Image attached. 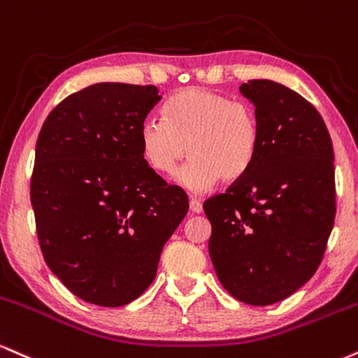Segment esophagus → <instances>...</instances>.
Returning <instances> with one entry per match:
<instances>
[{"label":"esophagus","mask_w":358,"mask_h":358,"mask_svg":"<svg viewBox=\"0 0 358 358\" xmlns=\"http://www.w3.org/2000/svg\"><path fill=\"white\" fill-rule=\"evenodd\" d=\"M189 209H191V213L199 214L203 213V204H201L197 199H194V197H191V201H189Z\"/></svg>","instance_id":"1"}]
</instances>
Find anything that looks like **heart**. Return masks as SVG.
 <instances>
[{
	"mask_svg": "<svg viewBox=\"0 0 358 358\" xmlns=\"http://www.w3.org/2000/svg\"><path fill=\"white\" fill-rule=\"evenodd\" d=\"M141 154L150 169L172 176L187 155L178 180L194 192L246 174L259 145L255 108L220 92L187 87L174 92L162 107V120H145L138 130Z\"/></svg>",
	"mask_w": 358,
	"mask_h": 358,
	"instance_id": "b5f03b06",
	"label": "heart"
}]
</instances>
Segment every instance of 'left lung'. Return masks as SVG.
Wrapping results in <instances>:
<instances>
[{
	"label": "left lung",
	"instance_id": "obj_1",
	"mask_svg": "<svg viewBox=\"0 0 358 358\" xmlns=\"http://www.w3.org/2000/svg\"><path fill=\"white\" fill-rule=\"evenodd\" d=\"M239 90L255 105L258 152L246 174L203 208L221 285L243 303L266 306L320 266L335 221L334 147L320 113L292 88L250 80Z\"/></svg>",
	"mask_w": 358,
	"mask_h": 358
}]
</instances>
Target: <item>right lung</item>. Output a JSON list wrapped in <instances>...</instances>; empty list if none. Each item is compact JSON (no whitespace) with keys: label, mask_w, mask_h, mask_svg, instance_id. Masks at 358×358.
I'll use <instances>...</instances> for the list:
<instances>
[{"label":"right lung","mask_w":358,"mask_h":358,"mask_svg":"<svg viewBox=\"0 0 358 358\" xmlns=\"http://www.w3.org/2000/svg\"><path fill=\"white\" fill-rule=\"evenodd\" d=\"M157 87L95 83L62 100L36 141L31 197L48 268L75 296L124 306L149 288L186 192L147 166L138 130Z\"/></svg>","instance_id":"1"}]
</instances>
